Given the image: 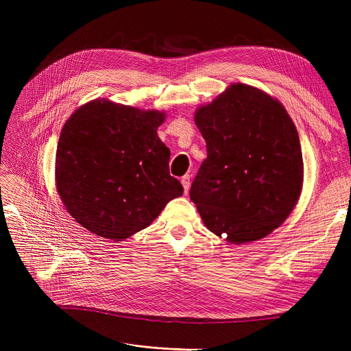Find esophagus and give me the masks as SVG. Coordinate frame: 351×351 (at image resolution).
<instances>
[{
    "instance_id": "1",
    "label": "esophagus",
    "mask_w": 351,
    "mask_h": 351,
    "mask_svg": "<svg viewBox=\"0 0 351 351\" xmlns=\"http://www.w3.org/2000/svg\"><path fill=\"white\" fill-rule=\"evenodd\" d=\"M182 184L184 187V193H189V189H190V176L189 174L182 177Z\"/></svg>"
}]
</instances>
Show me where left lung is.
<instances>
[{
    "instance_id": "left-lung-1",
    "label": "left lung",
    "mask_w": 351,
    "mask_h": 351,
    "mask_svg": "<svg viewBox=\"0 0 351 351\" xmlns=\"http://www.w3.org/2000/svg\"><path fill=\"white\" fill-rule=\"evenodd\" d=\"M195 123L208 158L190 189L205 227L228 243L256 241L278 228L303 187V155L284 105L244 83H231L197 107Z\"/></svg>"
}]
</instances>
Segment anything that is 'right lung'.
<instances>
[{
    "label": "right lung",
    "mask_w": 351,
    "mask_h": 351,
    "mask_svg": "<svg viewBox=\"0 0 351 351\" xmlns=\"http://www.w3.org/2000/svg\"><path fill=\"white\" fill-rule=\"evenodd\" d=\"M165 112L93 99L62 125L56 186L69 214L99 237L123 241L149 227L183 186L158 137Z\"/></svg>",
    "instance_id": "right-lung-1"
}]
</instances>
